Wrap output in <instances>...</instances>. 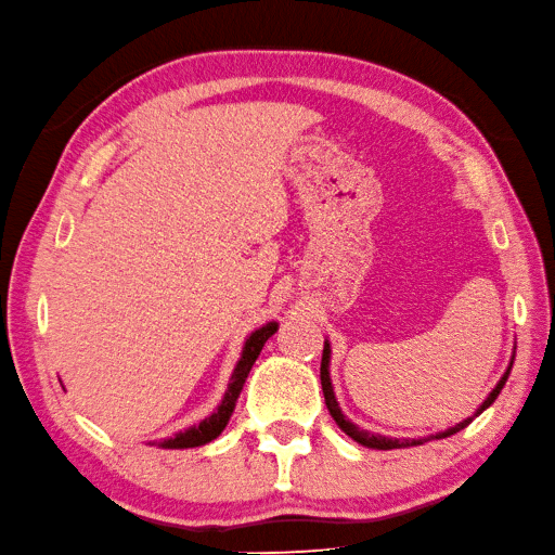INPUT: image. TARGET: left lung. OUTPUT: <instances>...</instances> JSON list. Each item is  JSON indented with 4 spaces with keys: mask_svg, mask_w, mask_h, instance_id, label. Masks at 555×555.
Here are the masks:
<instances>
[{
    "mask_svg": "<svg viewBox=\"0 0 555 555\" xmlns=\"http://www.w3.org/2000/svg\"><path fill=\"white\" fill-rule=\"evenodd\" d=\"M513 358H516V348H513V356H511V360H508L506 372L502 374V379L496 382V386L490 390V396L482 400L480 408H478L476 412H473L468 418H464V422H459V424H454V426H450V428L440 430V434H430V436H426V438H412V440H410V438H388V436H382V434H370V430L360 428L358 424L350 422V418L341 412L339 400H336V396H334V386H332V376H330V362H332V344H330V339H324L322 364H320V382H322V393H324V402H327V410H330L332 418L336 422V426H339L348 438H353L358 444H362V448H370V450H400V448H414V444H424V442H428V440L450 438V436L459 434V430H462V428H466V426L473 422V418L480 416V414H482L485 410H488L490 404L496 400V396L502 393V388H504V384H506V379H508V374H511V367H513Z\"/></svg>",
    "mask_w": 555,
    "mask_h": 555,
    "instance_id": "obj_1",
    "label": "left lung"
}]
</instances>
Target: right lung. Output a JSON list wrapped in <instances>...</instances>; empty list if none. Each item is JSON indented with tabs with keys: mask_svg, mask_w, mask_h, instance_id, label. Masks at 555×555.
Instances as JSON below:
<instances>
[{
	"mask_svg": "<svg viewBox=\"0 0 555 555\" xmlns=\"http://www.w3.org/2000/svg\"><path fill=\"white\" fill-rule=\"evenodd\" d=\"M278 327L280 324L275 320H270V322L261 324V327H256L247 336L245 344H242V353H240V360L231 374V382H228L225 393L209 416H205L199 424H195L191 428L179 430V434H173L171 438H165L159 442L151 440L147 444H157V448H162V450H188V448H202V444H207V442L219 438L235 412L237 398H240L242 386H245L247 376L251 372V364L256 362V358H259L263 344L278 332Z\"/></svg>",
	"mask_w": 555,
	"mask_h": 555,
	"instance_id": "add662e5",
	"label": "right lung"
}]
</instances>
